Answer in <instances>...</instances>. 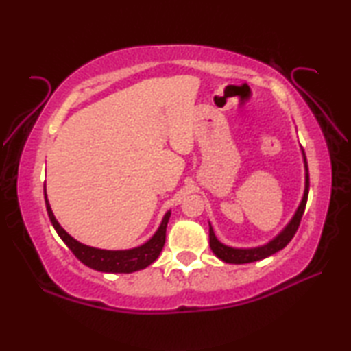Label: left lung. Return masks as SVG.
<instances>
[{
	"label": "left lung",
	"mask_w": 351,
	"mask_h": 351,
	"mask_svg": "<svg viewBox=\"0 0 351 351\" xmlns=\"http://www.w3.org/2000/svg\"><path fill=\"white\" fill-rule=\"evenodd\" d=\"M302 153H304V162H305V192H304V198H302L299 209L295 210L293 219L288 223L287 228H285L274 240H271L268 245L260 246V247H252V249H237V247H229L223 245V243H219L215 234H213L212 226L209 224V245L213 254H215L219 260L226 261V263H235V265L251 263V261L263 260L266 257H269V255L278 252L280 249L287 246L291 240H293L294 234L297 232V229H299L300 226L302 215H304L305 212L308 190H310V175H308V164H306V156H305L304 148H302Z\"/></svg>",
	"instance_id": "8db88e82"
}]
</instances>
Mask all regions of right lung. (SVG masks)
Returning <instances> with one entry per match:
<instances>
[{"label": "right lung", "mask_w": 351, "mask_h": 351, "mask_svg": "<svg viewBox=\"0 0 351 351\" xmlns=\"http://www.w3.org/2000/svg\"><path fill=\"white\" fill-rule=\"evenodd\" d=\"M45 201H46V210L47 215L57 234L60 235V239L64 241L73 254L79 258L83 265H86L88 268L96 269L100 272H123V274H128V272H134L139 269L147 268L148 265H152L154 260L159 257L161 254L164 243H165V230H167V223L170 218V212H167L162 218V223L159 226L150 240L144 243L142 246L127 249V251H105V249H97L91 247L86 245H82L77 240H74L66 230H64L54 217V213L51 210L49 201L46 197V186H45Z\"/></svg>", "instance_id": "add662e5"}]
</instances>
